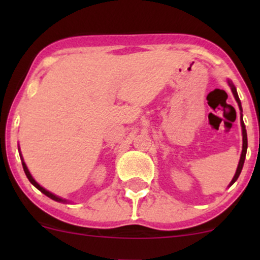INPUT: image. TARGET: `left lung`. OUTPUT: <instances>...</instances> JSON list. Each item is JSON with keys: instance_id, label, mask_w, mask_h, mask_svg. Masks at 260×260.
Listing matches in <instances>:
<instances>
[{"instance_id": "8db88e82", "label": "left lung", "mask_w": 260, "mask_h": 260, "mask_svg": "<svg viewBox=\"0 0 260 260\" xmlns=\"http://www.w3.org/2000/svg\"><path fill=\"white\" fill-rule=\"evenodd\" d=\"M228 84L230 85V88H231V91H232V94H234L235 100L237 101L238 107H240V110H241V127H242V153H241V157H240V161H238V166H237V170H236V174H235V176H234V178H232V181L230 182V184H229V187H231L232 184H234L235 182L237 181L238 176H240L241 171H242L243 164H244V159H246V154H247V147H248V140H247L246 126H244V123H243L242 105H241V100H240V98H238L237 90H236V86L234 85V83H232L230 79H228Z\"/></svg>"}]
</instances>
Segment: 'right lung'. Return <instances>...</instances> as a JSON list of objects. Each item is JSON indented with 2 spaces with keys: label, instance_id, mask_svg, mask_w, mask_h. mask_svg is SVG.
Returning <instances> with one entry per match:
<instances>
[{
  "label": "right lung",
  "instance_id": "obj_1",
  "mask_svg": "<svg viewBox=\"0 0 260 260\" xmlns=\"http://www.w3.org/2000/svg\"><path fill=\"white\" fill-rule=\"evenodd\" d=\"M19 155H20V160H22V165H23V169H24V172H25V175H26V177H28V180L30 181V183L32 184V186H35L38 188L39 190H40L41 193H44L45 196H47L49 197V198H51L52 201H56V202H58V203H67L68 201L67 199H63V198H61V197H58V196H56V194H53V193H51L50 192V190H47V189H45L44 187H41L40 184L38 183L37 181L34 180V178H32V176H31V174L30 172H29V170H28V168H26V164L24 162V159H23V156H22V153H20V149H19Z\"/></svg>",
  "mask_w": 260,
  "mask_h": 260
}]
</instances>
